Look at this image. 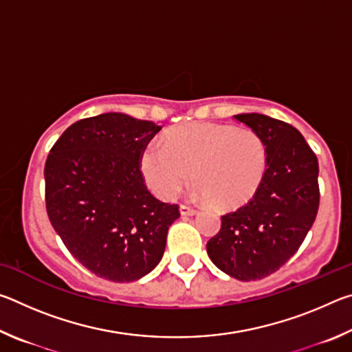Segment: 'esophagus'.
I'll return each mask as SVG.
<instances>
[{"mask_svg":"<svg viewBox=\"0 0 352 352\" xmlns=\"http://www.w3.org/2000/svg\"><path fill=\"white\" fill-rule=\"evenodd\" d=\"M180 212L183 214V216H194L195 212H197V210H195L194 206H189V205H180Z\"/></svg>","mask_w":352,"mask_h":352,"instance_id":"obj_1","label":"esophagus"}]
</instances>
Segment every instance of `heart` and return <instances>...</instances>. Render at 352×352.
Segmentation results:
<instances>
[{"mask_svg": "<svg viewBox=\"0 0 352 352\" xmlns=\"http://www.w3.org/2000/svg\"><path fill=\"white\" fill-rule=\"evenodd\" d=\"M267 164L265 142L254 130L206 121L169 130L164 144L151 142L140 157L141 174L158 197H177L192 169L195 194L220 210L253 199Z\"/></svg>", "mask_w": 352, "mask_h": 352, "instance_id": "1", "label": "heart"}]
</instances>
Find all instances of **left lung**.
I'll return each mask as SVG.
<instances>
[{
	"label": "left lung",
	"instance_id": "1",
	"mask_svg": "<svg viewBox=\"0 0 352 352\" xmlns=\"http://www.w3.org/2000/svg\"><path fill=\"white\" fill-rule=\"evenodd\" d=\"M233 118L265 142L269 164L258 192L223 214L206 250L226 275L254 281L281 269L306 239L320 205L318 160L287 122L259 113Z\"/></svg>",
	"mask_w": 352,
	"mask_h": 352
}]
</instances>
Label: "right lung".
I'll use <instances>...</instances> for the list:
<instances>
[{
	"mask_svg": "<svg viewBox=\"0 0 352 352\" xmlns=\"http://www.w3.org/2000/svg\"><path fill=\"white\" fill-rule=\"evenodd\" d=\"M162 127L124 113L74 122L45 164L46 212L83 267L113 283H132L162 261L178 205L147 189L144 147Z\"/></svg>",
	"mask_w": 352,
	"mask_h": 352,
	"instance_id": "1",
	"label": "right lung"
}]
</instances>
